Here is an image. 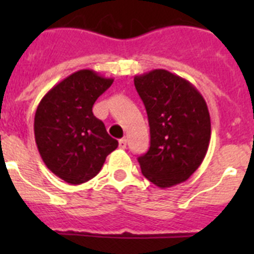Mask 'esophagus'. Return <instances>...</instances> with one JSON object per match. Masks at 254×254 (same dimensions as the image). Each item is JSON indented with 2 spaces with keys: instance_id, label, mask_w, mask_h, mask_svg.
Here are the masks:
<instances>
[{
  "instance_id": "34e87169",
  "label": "esophagus",
  "mask_w": 254,
  "mask_h": 254,
  "mask_svg": "<svg viewBox=\"0 0 254 254\" xmlns=\"http://www.w3.org/2000/svg\"><path fill=\"white\" fill-rule=\"evenodd\" d=\"M118 145H120V149H126V146H127V140L126 138H121L118 141Z\"/></svg>"
}]
</instances>
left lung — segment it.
Returning a JSON list of instances; mask_svg holds the SVG:
<instances>
[{
  "instance_id": "obj_1",
  "label": "left lung",
  "mask_w": 254,
  "mask_h": 254,
  "mask_svg": "<svg viewBox=\"0 0 254 254\" xmlns=\"http://www.w3.org/2000/svg\"><path fill=\"white\" fill-rule=\"evenodd\" d=\"M147 112L150 147L138 156L143 177L160 188L187 181L202 164L211 137L207 104L188 80L167 69L134 76Z\"/></svg>"
}]
</instances>
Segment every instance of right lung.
<instances>
[{"label": "right lung", "mask_w": 254, "mask_h": 254, "mask_svg": "<svg viewBox=\"0 0 254 254\" xmlns=\"http://www.w3.org/2000/svg\"><path fill=\"white\" fill-rule=\"evenodd\" d=\"M113 81L93 69H80L52 87L38 105V151L47 168L69 185L94 178L118 146L93 114L95 100Z\"/></svg>", "instance_id": "add662e5"}]
</instances>
